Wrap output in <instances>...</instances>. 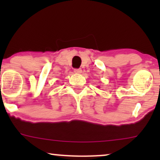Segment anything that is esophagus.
<instances>
[{"instance_id": "34e87169", "label": "esophagus", "mask_w": 160, "mask_h": 160, "mask_svg": "<svg viewBox=\"0 0 160 160\" xmlns=\"http://www.w3.org/2000/svg\"><path fill=\"white\" fill-rule=\"evenodd\" d=\"M74 71L76 74H80L82 72V69L81 68H75L74 70Z\"/></svg>"}]
</instances>
